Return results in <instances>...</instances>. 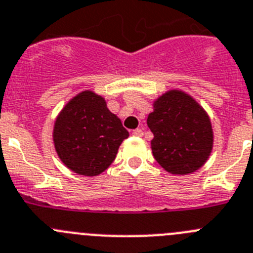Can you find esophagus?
I'll list each match as a JSON object with an SVG mask.
<instances>
[{
  "instance_id": "obj_1",
  "label": "esophagus",
  "mask_w": 253,
  "mask_h": 253,
  "mask_svg": "<svg viewBox=\"0 0 253 253\" xmlns=\"http://www.w3.org/2000/svg\"><path fill=\"white\" fill-rule=\"evenodd\" d=\"M132 135L136 136V137H142L143 136V131L141 128H136L132 131Z\"/></svg>"
}]
</instances>
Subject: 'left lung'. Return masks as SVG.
Wrapping results in <instances>:
<instances>
[{"mask_svg": "<svg viewBox=\"0 0 253 253\" xmlns=\"http://www.w3.org/2000/svg\"><path fill=\"white\" fill-rule=\"evenodd\" d=\"M147 126L154 133L152 155L166 171L192 174L208 160L213 149L211 120L186 93L169 90L159 97Z\"/></svg>", "mask_w": 253, "mask_h": 253, "instance_id": "1", "label": "left lung"}]
</instances>
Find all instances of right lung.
Segmentation results:
<instances>
[{
	"mask_svg": "<svg viewBox=\"0 0 253 253\" xmlns=\"http://www.w3.org/2000/svg\"><path fill=\"white\" fill-rule=\"evenodd\" d=\"M128 131L104 98L84 90L70 99L56 117L54 145L68 169L85 176L103 172L113 163Z\"/></svg>",
	"mask_w": 253,
	"mask_h": 253,
	"instance_id": "right-lung-1",
	"label": "right lung"
}]
</instances>
